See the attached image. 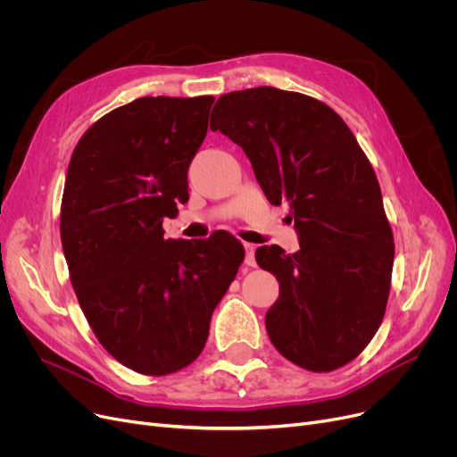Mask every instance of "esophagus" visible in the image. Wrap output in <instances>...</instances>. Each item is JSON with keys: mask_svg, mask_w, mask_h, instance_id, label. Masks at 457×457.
<instances>
[{"mask_svg": "<svg viewBox=\"0 0 457 457\" xmlns=\"http://www.w3.org/2000/svg\"><path fill=\"white\" fill-rule=\"evenodd\" d=\"M245 262L248 267H255V246L245 245Z\"/></svg>", "mask_w": 457, "mask_h": 457, "instance_id": "esophagus-1", "label": "esophagus"}]
</instances>
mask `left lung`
Returning <instances> with one entry per match:
<instances>
[{
	"mask_svg": "<svg viewBox=\"0 0 457 457\" xmlns=\"http://www.w3.org/2000/svg\"><path fill=\"white\" fill-rule=\"evenodd\" d=\"M211 129L238 144L272 205L289 204L300 250L261 246L255 261L279 281L267 333L295 365L329 372L365 350L391 289L393 231L372 166L326 104L257 87L224 94Z\"/></svg>",
	"mask_w": 457,
	"mask_h": 457,
	"instance_id": "left-lung-1",
	"label": "left lung"
}]
</instances>
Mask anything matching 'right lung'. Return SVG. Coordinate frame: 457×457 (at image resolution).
<instances>
[{
  "mask_svg": "<svg viewBox=\"0 0 457 457\" xmlns=\"http://www.w3.org/2000/svg\"><path fill=\"white\" fill-rule=\"evenodd\" d=\"M212 102L138 98L90 126L68 164L61 243L70 281L102 346L138 374L195 361L245 259L228 231L195 241L162 231L188 200L187 172Z\"/></svg>",
  "mask_w": 457,
  "mask_h": 457,
  "instance_id": "right-lung-1",
  "label": "right lung"
}]
</instances>
